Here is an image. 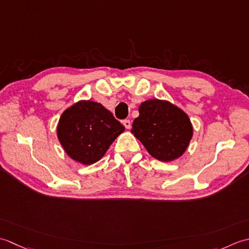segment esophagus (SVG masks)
Wrapping results in <instances>:
<instances>
[{
  "label": "esophagus",
  "mask_w": 249,
  "mask_h": 249,
  "mask_svg": "<svg viewBox=\"0 0 249 249\" xmlns=\"http://www.w3.org/2000/svg\"><path fill=\"white\" fill-rule=\"evenodd\" d=\"M124 128L125 129H130L131 128V121L130 120H128V119H125V120H124Z\"/></svg>",
  "instance_id": "esophagus-1"
}]
</instances>
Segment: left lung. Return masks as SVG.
<instances>
[{"label": "left lung", "mask_w": 249, "mask_h": 249, "mask_svg": "<svg viewBox=\"0 0 249 249\" xmlns=\"http://www.w3.org/2000/svg\"><path fill=\"white\" fill-rule=\"evenodd\" d=\"M131 133L155 159L171 162L184 155L194 135L189 116L166 100L150 99L139 107Z\"/></svg>", "instance_id": "left-lung-1"}]
</instances>
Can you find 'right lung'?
Returning a JSON list of instances; mask_svg holds the SVG:
<instances>
[{"label":"right lung","mask_w":249,"mask_h":249,"mask_svg":"<svg viewBox=\"0 0 249 249\" xmlns=\"http://www.w3.org/2000/svg\"><path fill=\"white\" fill-rule=\"evenodd\" d=\"M124 131V126L102 104L80 100L61 115L57 136L71 159L90 165L102 158Z\"/></svg>","instance_id":"1"}]
</instances>
